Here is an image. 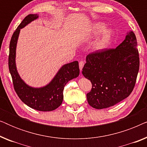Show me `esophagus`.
<instances>
[{
    "mask_svg": "<svg viewBox=\"0 0 147 147\" xmlns=\"http://www.w3.org/2000/svg\"><path fill=\"white\" fill-rule=\"evenodd\" d=\"M84 61H80V63H79V66H80V70L82 69V68H83L84 65Z\"/></svg>",
    "mask_w": 147,
    "mask_h": 147,
    "instance_id": "esophagus-1",
    "label": "esophagus"
}]
</instances>
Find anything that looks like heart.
<instances>
[{"mask_svg": "<svg viewBox=\"0 0 147 147\" xmlns=\"http://www.w3.org/2000/svg\"><path fill=\"white\" fill-rule=\"evenodd\" d=\"M104 28H105V25L102 23H97L95 25V29L97 32H101L104 29ZM112 31L110 29L104 30L101 37L96 41V43L95 44L96 49L97 50L104 49V48L107 45V44L109 43L110 40L112 37Z\"/></svg>", "mask_w": 147, "mask_h": 147, "instance_id": "1", "label": "heart"}]
</instances>
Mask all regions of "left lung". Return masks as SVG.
Here are the masks:
<instances>
[{
  "label": "left lung",
  "instance_id": "8db88e82",
  "mask_svg": "<svg viewBox=\"0 0 147 147\" xmlns=\"http://www.w3.org/2000/svg\"><path fill=\"white\" fill-rule=\"evenodd\" d=\"M139 65L137 41L132 31L116 49L87 55L82 74L92 84L87 94L88 104L96 109H103L127 98L135 86Z\"/></svg>",
  "mask_w": 147,
  "mask_h": 147
}]
</instances>
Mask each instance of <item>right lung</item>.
Masks as SVG:
<instances>
[{
    "label": "right lung",
    "mask_w": 147,
    "mask_h": 147,
    "mask_svg": "<svg viewBox=\"0 0 147 147\" xmlns=\"http://www.w3.org/2000/svg\"><path fill=\"white\" fill-rule=\"evenodd\" d=\"M38 17L37 14L27 15L14 32L9 45V68L14 88L22 102L35 110L47 112L55 110L61 105L63 100L64 86L69 80L79 76L80 69L78 61L66 63L60 68L49 84L41 88L31 87L21 79L15 61L18 38L21 29Z\"/></svg>",
    "instance_id": "obj_1"
}]
</instances>
